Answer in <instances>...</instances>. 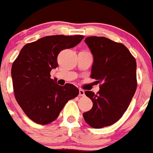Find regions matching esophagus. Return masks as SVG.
Returning <instances> with one entry per match:
<instances>
[{
  "mask_svg": "<svg viewBox=\"0 0 153 153\" xmlns=\"http://www.w3.org/2000/svg\"><path fill=\"white\" fill-rule=\"evenodd\" d=\"M84 95H85L84 91L82 90V89H79V97H84Z\"/></svg>",
  "mask_w": 153,
  "mask_h": 153,
  "instance_id": "obj_1",
  "label": "esophagus"
}]
</instances>
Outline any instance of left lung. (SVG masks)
<instances>
[{"instance_id":"left-lung-1","label":"left lung","mask_w":153,"mask_h":153,"mask_svg":"<svg viewBox=\"0 0 153 153\" xmlns=\"http://www.w3.org/2000/svg\"><path fill=\"white\" fill-rule=\"evenodd\" d=\"M84 42L94 56L91 77L100 90L86 91L93 107L83 116L91 127H108L123 117L135 93L136 60L125 45L104 36H88Z\"/></svg>"}]
</instances>
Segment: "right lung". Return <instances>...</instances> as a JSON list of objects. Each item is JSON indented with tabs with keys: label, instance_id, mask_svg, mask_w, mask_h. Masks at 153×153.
Returning a JSON list of instances; mask_svg holds the SVG:
<instances>
[{
	"label": "right lung",
	"instance_id": "1",
	"mask_svg": "<svg viewBox=\"0 0 153 153\" xmlns=\"http://www.w3.org/2000/svg\"><path fill=\"white\" fill-rule=\"evenodd\" d=\"M84 37L82 35L45 36L26 44L12 63L15 98L25 114L35 123H51L68 101L79 94L74 84L59 86L51 79L50 73L58 66L59 52L75 47Z\"/></svg>",
	"mask_w": 153,
	"mask_h": 153
}]
</instances>
